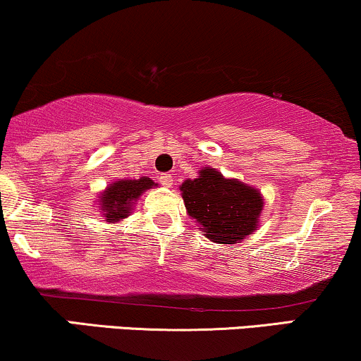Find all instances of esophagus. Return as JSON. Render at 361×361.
Instances as JSON below:
<instances>
[{
	"mask_svg": "<svg viewBox=\"0 0 361 361\" xmlns=\"http://www.w3.org/2000/svg\"><path fill=\"white\" fill-rule=\"evenodd\" d=\"M160 182H162L164 188H171V185H172V173H162V176H160Z\"/></svg>",
	"mask_w": 361,
	"mask_h": 361,
	"instance_id": "1",
	"label": "esophagus"
}]
</instances>
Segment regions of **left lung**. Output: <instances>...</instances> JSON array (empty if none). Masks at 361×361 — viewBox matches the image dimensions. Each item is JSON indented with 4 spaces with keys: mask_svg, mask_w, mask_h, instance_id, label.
Here are the masks:
<instances>
[{
    "mask_svg": "<svg viewBox=\"0 0 361 361\" xmlns=\"http://www.w3.org/2000/svg\"><path fill=\"white\" fill-rule=\"evenodd\" d=\"M189 216L201 224L211 241L234 244L251 234L262 211L261 194L235 179H224L204 167L197 179L180 185Z\"/></svg>",
    "mask_w": 361,
    "mask_h": 361,
    "instance_id": "1",
    "label": "left lung"
}]
</instances>
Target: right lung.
Instances as JSON below:
<instances>
[{
	"instance_id": "add662e5",
	"label": "right lung",
	"mask_w": 361,
	"mask_h": 361,
	"mask_svg": "<svg viewBox=\"0 0 361 361\" xmlns=\"http://www.w3.org/2000/svg\"><path fill=\"white\" fill-rule=\"evenodd\" d=\"M154 182L149 177H142L139 180H117L102 194L100 211L104 212L109 222H117L128 216L133 201L150 189Z\"/></svg>"
}]
</instances>
